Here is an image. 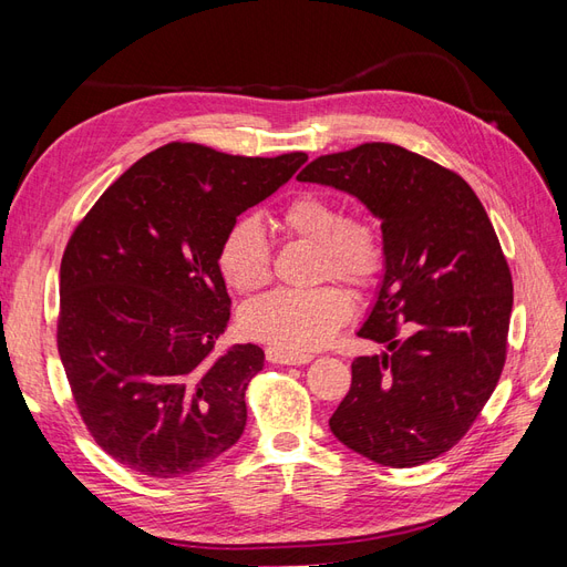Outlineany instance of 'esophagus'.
Segmentation results:
<instances>
[{"instance_id":"obj_1","label":"esophagus","mask_w":567,"mask_h":567,"mask_svg":"<svg viewBox=\"0 0 567 567\" xmlns=\"http://www.w3.org/2000/svg\"><path fill=\"white\" fill-rule=\"evenodd\" d=\"M267 362L271 364H307L312 362V354H290L279 348H267Z\"/></svg>"}]
</instances>
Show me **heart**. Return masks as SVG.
I'll return each mask as SVG.
<instances>
[{
  "label": "heart",
  "instance_id": "b5f03b06",
  "mask_svg": "<svg viewBox=\"0 0 567 567\" xmlns=\"http://www.w3.org/2000/svg\"><path fill=\"white\" fill-rule=\"evenodd\" d=\"M288 236L317 244L315 281L340 279L354 290L379 284L385 269V241L371 219L342 215V205L323 194L302 192L281 210ZM217 267L238 293L260 290L271 279V248L262 221L241 215L221 236ZM352 317V300L340 286L323 284L307 290L281 288L250 302L244 329L290 354L326 348Z\"/></svg>",
  "mask_w": 567,
  "mask_h": 567
}]
</instances>
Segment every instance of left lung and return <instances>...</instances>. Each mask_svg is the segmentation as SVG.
Listing matches in <instances>:
<instances>
[{
  "label": "left lung",
  "instance_id": "1",
  "mask_svg": "<svg viewBox=\"0 0 567 567\" xmlns=\"http://www.w3.org/2000/svg\"><path fill=\"white\" fill-rule=\"evenodd\" d=\"M340 188L381 219L385 271L359 338L331 433L381 466L450 452L487 404L506 362L513 281L473 188L402 146L371 142L319 156L298 175Z\"/></svg>",
  "mask_w": 567,
  "mask_h": 567
}]
</instances>
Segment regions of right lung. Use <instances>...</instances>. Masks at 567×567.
<instances>
[{
  "label": "right lung",
  "mask_w": 567,
  "mask_h": 567,
  "mask_svg": "<svg viewBox=\"0 0 567 567\" xmlns=\"http://www.w3.org/2000/svg\"><path fill=\"white\" fill-rule=\"evenodd\" d=\"M305 161L165 144L75 227L61 260L59 354L84 425L125 468L182 477L244 435L265 352L215 350L231 315L217 250L231 221Z\"/></svg>",
  "instance_id": "add662e5"
}]
</instances>
